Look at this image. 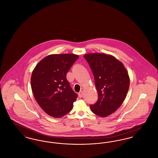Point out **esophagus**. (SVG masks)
I'll return each mask as SVG.
<instances>
[{"label":"esophagus","instance_id":"34e87169","mask_svg":"<svg viewBox=\"0 0 158 158\" xmlns=\"http://www.w3.org/2000/svg\"><path fill=\"white\" fill-rule=\"evenodd\" d=\"M78 95H79V97L80 98H82L83 97V91H80L79 93L78 94Z\"/></svg>","mask_w":158,"mask_h":158}]
</instances>
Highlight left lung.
Instances as JSON below:
<instances>
[{"label": "left lung", "instance_id": "1", "mask_svg": "<svg viewBox=\"0 0 158 158\" xmlns=\"http://www.w3.org/2000/svg\"><path fill=\"white\" fill-rule=\"evenodd\" d=\"M94 76L98 101L90 106L92 113L101 117L114 113L123 104L130 86L124 64L114 56L104 53L84 55Z\"/></svg>", "mask_w": 158, "mask_h": 158}]
</instances>
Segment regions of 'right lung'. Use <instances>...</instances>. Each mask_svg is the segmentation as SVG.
I'll return each mask as SVG.
<instances>
[{
  "label": "right lung",
  "instance_id": "1",
  "mask_svg": "<svg viewBox=\"0 0 158 158\" xmlns=\"http://www.w3.org/2000/svg\"><path fill=\"white\" fill-rule=\"evenodd\" d=\"M78 58L74 54H50L41 60L32 72L34 98L44 111L53 117L61 118L69 113L77 97L66 75Z\"/></svg>",
  "mask_w": 158,
  "mask_h": 158
}]
</instances>
